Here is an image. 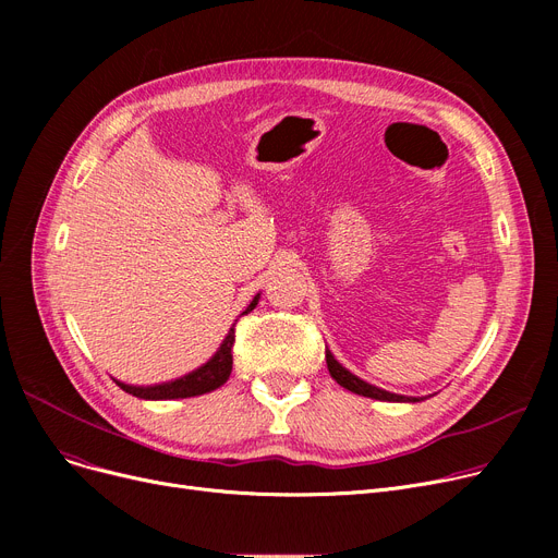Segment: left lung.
I'll return each instance as SVG.
<instances>
[{"instance_id": "obj_1", "label": "left lung", "mask_w": 558, "mask_h": 558, "mask_svg": "<svg viewBox=\"0 0 558 558\" xmlns=\"http://www.w3.org/2000/svg\"><path fill=\"white\" fill-rule=\"evenodd\" d=\"M326 362H328V371L332 375V379L337 385H341L343 389L353 391L357 396H364V398H373V400H385V402H421L425 398H414V396H400V393H391V391H385L379 389L375 385H368L364 383L362 377H357L355 373H350L345 366H341L335 355L330 353V350H326Z\"/></svg>"}]
</instances>
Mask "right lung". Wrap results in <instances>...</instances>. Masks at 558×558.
<instances>
[{
	"mask_svg": "<svg viewBox=\"0 0 558 558\" xmlns=\"http://www.w3.org/2000/svg\"><path fill=\"white\" fill-rule=\"evenodd\" d=\"M259 301V294L253 296L251 305L242 312L248 314L255 310ZM232 343H234V326L228 330L226 339L221 341V345L217 348V353L205 362L203 366L169 379V383H160V385H149V387H135V385H126L120 383V379H114L117 387L124 389L126 393L142 398V400H175V398H194V396H203V393H210L215 389H219L221 385H226V379L230 377L232 371Z\"/></svg>",
	"mask_w": 558,
	"mask_h": 558,
	"instance_id": "obj_1",
	"label": "right lung"
}]
</instances>
